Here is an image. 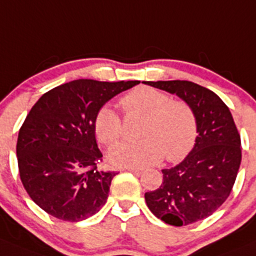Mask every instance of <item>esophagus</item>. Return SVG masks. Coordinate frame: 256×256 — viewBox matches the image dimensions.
<instances>
[{
    "instance_id": "obj_1",
    "label": "esophagus",
    "mask_w": 256,
    "mask_h": 256,
    "mask_svg": "<svg viewBox=\"0 0 256 256\" xmlns=\"http://www.w3.org/2000/svg\"><path fill=\"white\" fill-rule=\"evenodd\" d=\"M126 170L130 172H133V174H143V171H144L143 168H137V167H130V168H126Z\"/></svg>"
}]
</instances>
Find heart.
Returning <instances> with one entry per match:
<instances>
[{"label":"heart","instance_id":"heart-1","mask_svg":"<svg viewBox=\"0 0 256 256\" xmlns=\"http://www.w3.org/2000/svg\"><path fill=\"white\" fill-rule=\"evenodd\" d=\"M126 116H143L140 137L133 143H119L109 150L108 158L118 167H144L160 162L184 160L194 148L197 119L192 106L184 100L152 86H138L120 99ZM94 132L103 144H113L123 134L120 116L108 106L99 108L94 116Z\"/></svg>","mask_w":256,"mask_h":256}]
</instances>
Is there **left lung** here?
Masks as SVG:
<instances>
[{"label": "left lung", "mask_w": 256, "mask_h": 256, "mask_svg": "<svg viewBox=\"0 0 256 256\" xmlns=\"http://www.w3.org/2000/svg\"><path fill=\"white\" fill-rule=\"evenodd\" d=\"M188 103L197 119L194 147L180 164L162 170L163 182L146 192L148 208L168 225L212 215L226 201L242 162V140L228 106L214 92L187 80L144 82Z\"/></svg>", "instance_id": "obj_1"}]
</instances>
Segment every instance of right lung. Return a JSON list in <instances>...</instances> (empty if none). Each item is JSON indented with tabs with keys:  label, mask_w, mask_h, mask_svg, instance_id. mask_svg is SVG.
I'll use <instances>...</instances> for the list:
<instances>
[{
	"label": "right lung",
	"mask_w": 256,
	"mask_h": 256,
	"mask_svg": "<svg viewBox=\"0 0 256 256\" xmlns=\"http://www.w3.org/2000/svg\"><path fill=\"white\" fill-rule=\"evenodd\" d=\"M133 82L72 80L48 90L31 108L16 146L20 178L34 202L70 222L98 212L118 172L100 171L94 132L99 108Z\"/></svg>",
	"instance_id": "obj_1"
}]
</instances>
